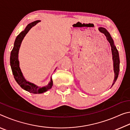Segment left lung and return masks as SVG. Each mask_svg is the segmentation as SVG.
<instances>
[{
    "label": "left lung",
    "instance_id": "1",
    "mask_svg": "<svg viewBox=\"0 0 130 130\" xmlns=\"http://www.w3.org/2000/svg\"><path fill=\"white\" fill-rule=\"evenodd\" d=\"M99 30L101 32L104 34L105 36L106 37V38L107 41L109 42L111 47V51H112V60L113 62V70L114 73H115V78H114L113 83L111 87L113 86L114 84L115 83L116 80L118 77L119 73V69H120V60H119V53L117 49L115 47V45H114L113 41L111 35L108 32V31L105 29V28L103 27H99Z\"/></svg>",
    "mask_w": 130,
    "mask_h": 130
}]
</instances>
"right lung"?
Masks as SVG:
<instances>
[{"mask_svg":"<svg viewBox=\"0 0 130 130\" xmlns=\"http://www.w3.org/2000/svg\"><path fill=\"white\" fill-rule=\"evenodd\" d=\"M39 22V21H36L28 24L26 26L25 29L17 37L14 42V47H13L12 51L11 52L10 55V65L15 81H17V83L20 85V87L22 89H25L26 91H28V92H30V93L36 94L43 93V92H46L51 88L53 86L52 79L51 78L50 82L47 85L42 88L37 86L33 83L27 81L23 77L20 67H19L18 53L21 43L24 37H25L26 34L28 32V31L31 29V28L34 26Z\"/></svg>","mask_w":130,"mask_h":130,"instance_id":"add662e5","label":"right lung"}]
</instances>
